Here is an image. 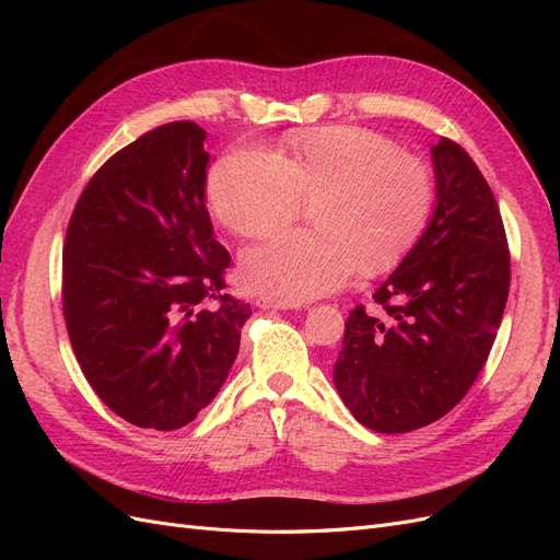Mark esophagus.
Instances as JSON below:
<instances>
[{"instance_id": "esophagus-1", "label": "esophagus", "mask_w": 560, "mask_h": 560, "mask_svg": "<svg viewBox=\"0 0 560 560\" xmlns=\"http://www.w3.org/2000/svg\"><path fill=\"white\" fill-rule=\"evenodd\" d=\"M257 306L259 308H278V311H296V308H301V303H290V301H278V299L261 296V299H257Z\"/></svg>"}]
</instances>
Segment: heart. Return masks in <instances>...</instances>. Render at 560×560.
I'll return each mask as SVG.
<instances>
[{
  "mask_svg": "<svg viewBox=\"0 0 560 560\" xmlns=\"http://www.w3.org/2000/svg\"><path fill=\"white\" fill-rule=\"evenodd\" d=\"M214 217L243 238L292 224L308 206V226L249 247L241 278L249 290L301 303L364 273L399 264L432 214L425 163L358 126L294 132L273 154L235 149L208 177Z\"/></svg>",
  "mask_w": 560,
  "mask_h": 560,
  "instance_id": "obj_1",
  "label": "heart"
}]
</instances>
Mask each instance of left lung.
Segmentation results:
<instances>
[{
  "label": "left lung",
  "instance_id": "1",
  "mask_svg": "<svg viewBox=\"0 0 560 560\" xmlns=\"http://www.w3.org/2000/svg\"><path fill=\"white\" fill-rule=\"evenodd\" d=\"M436 206L399 268L350 311L334 383L364 428L401 434L446 416L477 381L510 294L498 202L467 151L432 147Z\"/></svg>",
  "mask_w": 560,
  "mask_h": 560
}]
</instances>
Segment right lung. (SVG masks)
Here are the masks:
<instances>
[{
    "label": "right lung",
    "instance_id": "right-lung-1",
    "mask_svg": "<svg viewBox=\"0 0 560 560\" xmlns=\"http://www.w3.org/2000/svg\"><path fill=\"white\" fill-rule=\"evenodd\" d=\"M206 130L144 132L86 184L62 249V313L83 376L109 409L179 430L217 397L249 303L224 294L229 252L206 208Z\"/></svg>",
    "mask_w": 560,
    "mask_h": 560
}]
</instances>
